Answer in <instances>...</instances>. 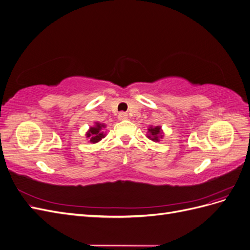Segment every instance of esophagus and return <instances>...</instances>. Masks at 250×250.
<instances>
[{
    "instance_id": "34e87169",
    "label": "esophagus",
    "mask_w": 250,
    "mask_h": 250,
    "mask_svg": "<svg viewBox=\"0 0 250 250\" xmlns=\"http://www.w3.org/2000/svg\"><path fill=\"white\" fill-rule=\"evenodd\" d=\"M127 118H128L127 113H125V112H120L119 113V120H126Z\"/></svg>"
}]
</instances>
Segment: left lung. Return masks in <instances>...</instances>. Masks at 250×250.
Returning a JSON list of instances; mask_svg holds the SVG:
<instances>
[{
	"mask_svg": "<svg viewBox=\"0 0 250 250\" xmlns=\"http://www.w3.org/2000/svg\"><path fill=\"white\" fill-rule=\"evenodd\" d=\"M149 135L148 138L150 140H152L153 142H158V139L162 138L163 135L161 134V127L160 126H156V127H150L149 129Z\"/></svg>",
	"mask_w": 250,
	"mask_h": 250,
	"instance_id": "8db88e82",
	"label": "left lung"
}]
</instances>
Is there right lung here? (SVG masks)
<instances>
[{"label":"right lung","mask_w":250,"mask_h":250,"mask_svg":"<svg viewBox=\"0 0 250 250\" xmlns=\"http://www.w3.org/2000/svg\"><path fill=\"white\" fill-rule=\"evenodd\" d=\"M105 127L104 124L100 123H96V126L90 127V129L86 133V137L89 138V142L92 143H97L102 140V138L105 137L104 132L102 131L103 128Z\"/></svg>","instance_id":"obj_1"}]
</instances>
